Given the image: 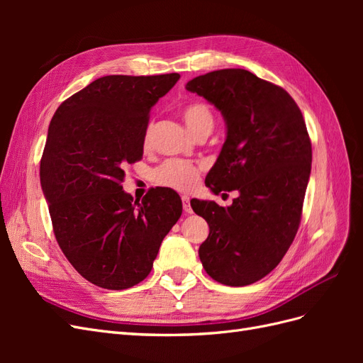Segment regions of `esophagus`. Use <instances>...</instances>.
Returning <instances> with one entry per match:
<instances>
[{"label": "esophagus", "instance_id": "34e87169", "mask_svg": "<svg viewBox=\"0 0 363 363\" xmlns=\"http://www.w3.org/2000/svg\"><path fill=\"white\" fill-rule=\"evenodd\" d=\"M182 203H183V211H184V213H192V207H191L189 196H188V195H183V196H182Z\"/></svg>", "mask_w": 363, "mask_h": 363}]
</instances>
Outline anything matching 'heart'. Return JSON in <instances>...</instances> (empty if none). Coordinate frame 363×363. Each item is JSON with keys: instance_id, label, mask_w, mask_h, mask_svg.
<instances>
[{"instance_id": "heart-1", "label": "heart", "mask_w": 363, "mask_h": 363, "mask_svg": "<svg viewBox=\"0 0 363 363\" xmlns=\"http://www.w3.org/2000/svg\"><path fill=\"white\" fill-rule=\"evenodd\" d=\"M183 119L188 128L194 135L204 128L213 127V116L211 108L203 103H189L183 107L182 111ZM150 127L147 128L144 135V145L147 147L150 142ZM201 167L196 163L180 160V159H171L163 162L160 167L152 174L155 183L164 186V188H172L177 191H191L200 179Z\"/></svg>"}]
</instances>
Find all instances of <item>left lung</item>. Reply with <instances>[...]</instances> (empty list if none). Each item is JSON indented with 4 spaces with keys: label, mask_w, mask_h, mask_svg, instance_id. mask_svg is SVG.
Wrapping results in <instances>:
<instances>
[{
    "label": "left lung",
    "mask_w": 363,
    "mask_h": 363,
    "mask_svg": "<svg viewBox=\"0 0 363 363\" xmlns=\"http://www.w3.org/2000/svg\"><path fill=\"white\" fill-rule=\"evenodd\" d=\"M186 89L212 103L227 125L206 186L215 194L239 192L228 207L191 201L208 224L200 260L213 280L247 286L279 265L298 232L312 167L311 138L294 98L250 71L207 72Z\"/></svg>",
    "instance_id": "8db88e82"
}]
</instances>
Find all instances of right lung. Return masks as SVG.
I'll return each mask as SVG.
<instances>
[{"label":"right lung","mask_w":363,"mask_h":363,"mask_svg":"<svg viewBox=\"0 0 363 363\" xmlns=\"http://www.w3.org/2000/svg\"><path fill=\"white\" fill-rule=\"evenodd\" d=\"M179 79L101 77L65 100L50 123L40 184L54 235L71 265L100 288L144 280L182 215L172 189H150L139 203L121 186L127 164L144 155L151 107Z\"/></svg>","instance_id":"obj_1"}]
</instances>
